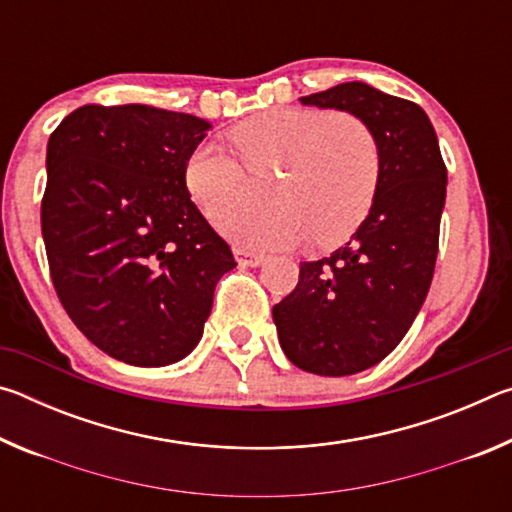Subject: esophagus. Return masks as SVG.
<instances>
[{
	"mask_svg": "<svg viewBox=\"0 0 512 512\" xmlns=\"http://www.w3.org/2000/svg\"><path fill=\"white\" fill-rule=\"evenodd\" d=\"M235 257H237L239 266H250V268L262 266V264L266 262V257H264V255L250 253V250H235Z\"/></svg>",
	"mask_w": 512,
	"mask_h": 512,
	"instance_id": "esophagus-1",
	"label": "esophagus"
}]
</instances>
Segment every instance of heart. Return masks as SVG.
<instances>
[{"label":"heart","mask_w":512,"mask_h":512,"mask_svg":"<svg viewBox=\"0 0 512 512\" xmlns=\"http://www.w3.org/2000/svg\"><path fill=\"white\" fill-rule=\"evenodd\" d=\"M232 142L251 172L281 169L268 215L231 220L247 195V172L228 146L207 140L189 153L185 183L201 212L223 223L241 248L280 250L316 239L332 248L350 239L375 203L379 144L357 115L311 108H271L232 128Z\"/></svg>","instance_id":"1"}]
</instances>
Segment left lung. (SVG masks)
Instances as JSON below:
<instances>
[{"instance_id": "obj_1", "label": "left lung", "mask_w": 512, "mask_h": 512, "mask_svg": "<svg viewBox=\"0 0 512 512\" xmlns=\"http://www.w3.org/2000/svg\"><path fill=\"white\" fill-rule=\"evenodd\" d=\"M302 106L361 117L379 144L372 210L332 255L300 264V282L273 307L280 345L314 375H357L386 359L427 298L445 210L447 169L418 103L352 81L300 97Z\"/></svg>"}]
</instances>
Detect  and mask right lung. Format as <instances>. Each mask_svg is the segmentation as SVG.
<instances>
[{
	"mask_svg": "<svg viewBox=\"0 0 512 512\" xmlns=\"http://www.w3.org/2000/svg\"><path fill=\"white\" fill-rule=\"evenodd\" d=\"M210 128L187 112L126 103L83 106L49 137L51 280L74 325L112 359L140 368L185 359L216 282L237 266L185 183L189 153Z\"/></svg>",
	"mask_w": 512,
	"mask_h": 512,
	"instance_id": "obj_1",
	"label": "right lung"
}]
</instances>
